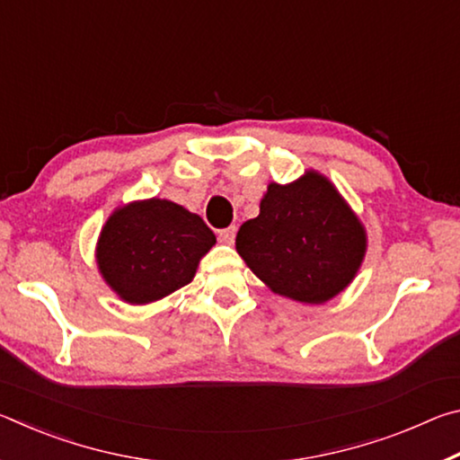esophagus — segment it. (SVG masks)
<instances>
[{"instance_id":"obj_1","label":"esophagus","mask_w":460,"mask_h":460,"mask_svg":"<svg viewBox=\"0 0 460 460\" xmlns=\"http://www.w3.org/2000/svg\"><path fill=\"white\" fill-rule=\"evenodd\" d=\"M237 235V227H227V229H221L219 231V241L225 245H231L233 241H235Z\"/></svg>"}]
</instances>
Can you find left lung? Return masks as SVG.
Segmentation results:
<instances>
[{"label": "left lung", "mask_w": 460, "mask_h": 460, "mask_svg": "<svg viewBox=\"0 0 460 460\" xmlns=\"http://www.w3.org/2000/svg\"><path fill=\"white\" fill-rule=\"evenodd\" d=\"M235 247L271 292L323 305L353 282L367 235L329 178L308 170L290 184L268 186L260 215L241 225Z\"/></svg>", "instance_id": "left-lung-1"}]
</instances>
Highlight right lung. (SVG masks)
Returning a JSON list of instances; mask_svg holds the SVG:
<instances>
[{
  "instance_id": "1",
  "label": "right lung",
  "mask_w": 460,
  "mask_h": 460,
  "mask_svg": "<svg viewBox=\"0 0 460 460\" xmlns=\"http://www.w3.org/2000/svg\"><path fill=\"white\" fill-rule=\"evenodd\" d=\"M215 243L205 221L176 202L134 200L115 208L101 229L97 266L121 300L147 305L190 284Z\"/></svg>"
}]
</instances>
